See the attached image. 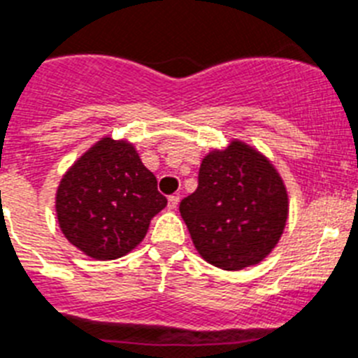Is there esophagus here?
Listing matches in <instances>:
<instances>
[{
    "instance_id": "1",
    "label": "esophagus",
    "mask_w": 358,
    "mask_h": 358,
    "mask_svg": "<svg viewBox=\"0 0 358 358\" xmlns=\"http://www.w3.org/2000/svg\"><path fill=\"white\" fill-rule=\"evenodd\" d=\"M178 202H180L178 194H171L169 200H167V206H169V209H176V207H178Z\"/></svg>"
}]
</instances>
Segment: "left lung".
<instances>
[{
  "instance_id": "left-lung-1",
  "label": "left lung",
  "mask_w": 358,
  "mask_h": 358,
  "mask_svg": "<svg viewBox=\"0 0 358 358\" xmlns=\"http://www.w3.org/2000/svg\"><path fill=\"white\" fill-rule=\"evenodd\" d=\"M289 213L287 191L266 156L238 140L202 160L198 187L180 202L200 257L225 271L262 262Z\"/></svg>"
}]
</instances>
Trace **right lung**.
<instances>
[{
    "label": "right lung",
    "instance_id": "obj_1",
    "mask_svg": "<svg viewBox=\"0 0 358 358\" xmlns=\"http://www.w3.org/2000/svg\"><path fill=\"white\" fill-rule=\"evenodd\" d=\"M156 184L133 143L101 138L63 174L56 191L59 229L87 257H123L167 206Z\"/></svg>",
    "mask_w": 358,
    "mask_h": 358
}]
</instances>
